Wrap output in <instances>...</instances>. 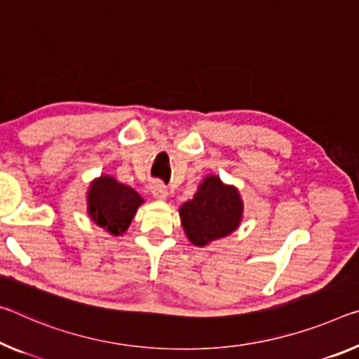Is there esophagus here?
Returning a JSON list of instances; mask_svg holds the SVG:
<instances>
[{
	"label": "esophagus",
	"instance_id": "obj_1",
	"mask_svg": "<svg viewBox=\"0 0 359 359\" xmlns=\"http://www.w3.org/2000/svg\"><path fill=\"white\" fill-rule=\"evenodd\" d=\"M150 190H151V195L155 196L156 200H166L168 198V189L166 185L161 184V182H153Z\"/></svg>",
	"mask_w": 359,
	"mask_h": 359
}]
</instances>
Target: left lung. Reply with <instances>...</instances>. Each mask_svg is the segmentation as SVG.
Returning <instances> with one entry per match:
<instances>
[{
  "mask_svg": "<svg viewBox=\"0 0 359 359\" xmlns=\"http://www.w3.org/2000/svg\"><path fill=\"white\" fill-rule=\"evenodd\" d=\"M179 214L187 238L195 246H206L240 226L243 201L235 187L225 185L217 175H208Z\"/></svg>",
  "mask_w": 359,
  "mask_h": 359,
  "instance_id": "1",
  "label": "left lung"
}]
</instances>
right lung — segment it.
Returning <instances> with one entry per match:
<instances>
[{
	"instance_id": "1",
	"label": "right lung",
	"mask_w": 359,
	"mask_h": 359,
	"mask_svg": "<svg viewBox=\"0 0 359 359\" xmlns=\"http://www.w3.org/2000/svg\"><path fill=\"white\" fill-rule=\"evenodd\" d=\"M142 203L144 198L137 191L119 184L111 175H100L90 184L88 191L90 220L113 236L123 235L128 230Z\"/></svg>"
}]
</instances>
